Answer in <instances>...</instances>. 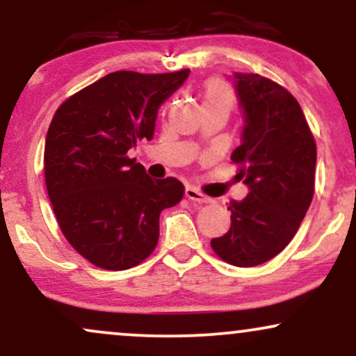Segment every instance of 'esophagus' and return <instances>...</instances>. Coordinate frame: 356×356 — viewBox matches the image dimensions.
<instances>
[{
	"label": "esophagus",
	"instance_id": "1",
	"mask_svg": "<svg viewBox=\"0 0 356 356\" xmlns=\"http://www.w3.org/2000/svg\"><path fill=\"white\" fill-rule=\"evenodd\" d=\"M186 197L189 199V201L201 202V204L211 201V199L207 197L206 194H202L201 191H197V189H195V187H192V186H187V187H186Z\"/></svg>",
	"mask_w": 356,
	"mask_h": 356
}]
</instances>
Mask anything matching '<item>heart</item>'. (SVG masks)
I'll return each mask as SVG.
<instances>
[{
	"label": "heart",
	"instance_id": "heart-1",
	"mask_svg": "<svg viewBox=\"0 0 356 356\" xmlns=\"http://www.w3.org/2000/svg\"><path fill=\"white\" fill-rule=\"evenodd\" d=\"M204 102H216V104H222L231 108L232 95L224 83H220V81H211V83L206 87Z\"/></svg>",
	"mask_w": 356,
	"mask_h": 356
}]
</instances>
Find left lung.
I'll use <instances>...</instances> for the list:
<instances>
[{
    "label": "left lung",
    "instance_id": "left-lung-1",
    "mask_svg": "<svg viewBox=\"0 0 356 356\" xmlns=\"http://www.w3.org/2000/svg\"><path fill=\"white\" fill-rule=\"evenodd\" d=\"M243 112L241 144L231 154L248 186L231 201V227L211 241L216 254L239 268L263 264L295 238L314 192L316 145L295 97L256 73L231 76Z\"/></svg>",
    "mask_w": 356,
    "mask_h": 356
}]
</instances>
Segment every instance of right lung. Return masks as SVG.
<instances>
[{"label":"right lung","instance_id":"obj_1","mask_svg":"<svg viewBox=\"0 0 356 356\" xmlns=\"http://www.w3.org/2000/svg\"><path fill=\"white\" fill-rule=\"evenodd\" d=\"M191 70L113 72L60 105L44 142V181L60 229L95 266H137L157 246L161 212L182 199L177 179H150L130 159L152 140L161 105Z\"/></svg>","mask_w":356,"mask_h":356}]
</instances>
